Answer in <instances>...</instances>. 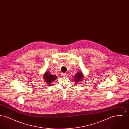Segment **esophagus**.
<instances>
[{"label": "esophagus", "mask_w": 129, "mask_h": 129, "mask_svg": "<svg viewBox=\"0 0 129 129\" xmlns=\"http://www.w3.org/2000/svg\"><path fill=\"white\" fill-rule=\"evenodd\" d=\"M62 75L63 76H66L67 74H66V73H63V74H62Z\"/></svg>", "instance_id": "1"}]
</instances>
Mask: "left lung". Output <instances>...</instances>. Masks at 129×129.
<instances>
[{
    "label": "left lung",
    "instance_id": "1",
    "mask_svg": "<svg viewBox=\"0 0 129 129\" xmlns=\"http://www.w3.org/2000/svg\"><path fill=\"white\" fill-rule=\"evenodd\" d=\"M84 75L83 73L82 72H79L74 76V81H75V82L77 83L78 82H80V81H82Z\"/></svg>",
    "mask_w": 129,
    "mask_h": 129
}]
</instances>
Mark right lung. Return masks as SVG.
Listing matches in <instances>:
<instances>
[{
  "label": "right lung",
  "instance_id": "1",
  "mask_svg": "<svg viewBox=\"0 0 129 129\" xmlns=\"http://www.w3.org/2000/svg\"><path fill=\"white\" fill-rule=\"evenodd\" d=\"M43 79L46 82L47 85H51V84L53 81H54L57 78L56 76L52 75L50 74L49 72H46L45 74H44L43 76Z\"/></svg>",
  "mask_w": 129,
  "mask_h": 129
}]
</instances>
